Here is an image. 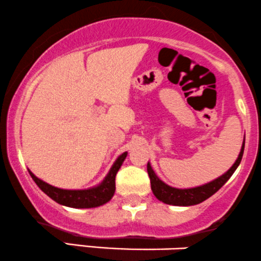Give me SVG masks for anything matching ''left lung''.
<instances>
[{"label":"left lung","mask_w":261,"mask_h":261,"mask_svg":"<svg viewBox=\"0 0 261 261\" xmlns=\"http://www.w3.org/2000/svg\"><path fill=\"white\" fill-rule=\"evenodd\" d=\"M244 151V140L242 144V149L238 159L226 173L220 176L219 178L211 180V182L203 185L200 187H195V188H188V189H178L173 188V187L167 186L162 180L156 176L154 170L151 168V165L148 162V173L150 177V183H151V191L154 195L162 203L168 205H176V206H191V205H197L201 201L206 200L211 195L215 194L221 187L225 185L229 179V177L233 174L236 168L240 166L242 161V156H243Z\"/></svg>","instance_id":"8db88e82"}]
</instances>
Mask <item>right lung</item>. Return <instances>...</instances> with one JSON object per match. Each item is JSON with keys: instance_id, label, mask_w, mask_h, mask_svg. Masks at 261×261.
<instances>
[{"instance_id": "add662e5", "label": "right lung", "mask_w": 261, "mask_h": 261, "mask_svg": "<svg viewBox=\"0 0 261 261\" xmlns=\"http://www.w3.org/2000/svg\"><path fill=\"white\" fill-rule=\"evenodd\" d=\"M127 158V152H123L119 155L115 164L112 165L111 170L107 173L105 179L100 183L99 186L89 189H81V191H69V189H61L57 187H54L48 183L44 182L33 172H30V176L34 179V182L38 187L48 195L52 200L56 203L64 205V206L76 207V209H87V207H96L100 205L106 204L107 201L111 200L116 191V174L123 164L124 159Z\"/></svg>"}]
</instances>
